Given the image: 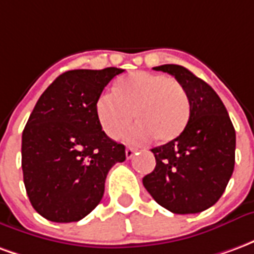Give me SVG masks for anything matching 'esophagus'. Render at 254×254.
Segmentation results:
<instances>
[{"label":"esophagus","instance_id":"1","mask_svg":"<svg viewBox=\"0 0 254 254\" xmlns=\"http://www.w3.org/2000/svg\"><path fill=\"white\" fill-rule=\"evenodd\" d=\"M137 151V148H134V147H132V145H127V149H125V155H127V159H130L133 155H134V152Z\"/></svg>","mask_w":254,"mask_h":254}]
</instances>
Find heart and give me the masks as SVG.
<instances>
[{
	"label": "heart",
	"instance_id": "heart-1",
	"mask_svg": "<svg viewBox=\"0 0 254 254\" xmlns=\"http://www.w3.org/2000/svg\"><path fill=\"white\" fill-rule=\"evenodd\" d=\"M134 118L137 124L129 130L133 141H145L154 136L166 143L180 136L190 114L189 98L176 78L149 72H136L121 78L114 94L105 91L95 100V116L110 138L122 137Z\"/></svg>",
	"mask_w": 254,
	"mask_h": 254
}]
</instances>
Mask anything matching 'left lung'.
<instances>
[{
  "label": "left lung",
  "instance_id": "8db88e82",
  "mask_svg": "<svg viewBox=\"0 0 254 254\" xmlns=\"http://www.w3.org/2000/svg\"><path fill=\"white\" fill-rule=\"evenodd\" d=\"M155 70L174 76L189 98L190 114L184 132L155 147L156 166L143 178L144 188L173 213H197L212 207L234 171L235 129L218 94L181 65Z\"/></svg>",
  "mask_w": 254,
  "mask_h": 254
}]
</instances>
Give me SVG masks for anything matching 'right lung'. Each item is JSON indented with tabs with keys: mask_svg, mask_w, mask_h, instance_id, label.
<instances>
[{
	"mask_svg": "<svg viewBox=\"0 0 254 254\" xmlns=\"http://www.w3.org/2000/svg\"><path fill=\"white\" fill-rule=\"evenodd\" d=\"M118 67L60 74L36 102L21 137V167L36 212L57 223L77 222L102 200L107 173L127 159L125 145L107 137L95 100Z\"/></svg>",
	"mask_w": 254,
	"mask_h": 254,
	"instance_id": "right-lung-1",
	"label": "right lung"
}]
</instances>
